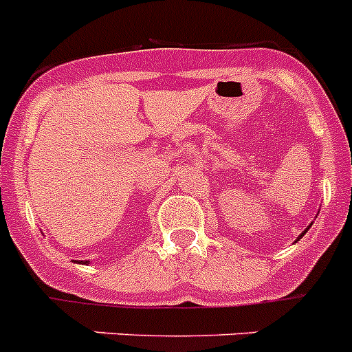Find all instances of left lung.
Here are the masks:
<instances>
[{
    "instance_id": "1",
    "label": "left lung",
    "mask_w": 352,
    "mask_h": 352,
    "mask_svg": "<svg viewBox=\"0 0 352 352\" xmlns=\"http://www.w3.org/2000/svg\"><path fill=\"white\" fill-rule=\"evenodd\" d=\"M309 229H310V226H309V227H307V229H305V231H303V232H301V234H300V236H298V239H301V236H305V232L309 231ZM298 239H296V241H298Z\"/></svg>"
}]
</instances>
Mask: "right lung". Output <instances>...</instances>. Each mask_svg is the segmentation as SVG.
Returning a JSON list of instances; mask_svg holds the SVG:
<instances>
[{"instance_id": "right-lung-1", "label": "right lung", "mask_w": 352, "mask_h": 352, "mask_svg": "<svg viewBox=\"0 0 352 352\" xmlns=\"http://www.w3.org/2000/svg\"><path fill=\"white\" fill-rule=\"evenodd\" d=\"M80 263H84V261H80ZM89 263V261H86V263H84V264H88Z\"/></svg>"}]
</instances>
